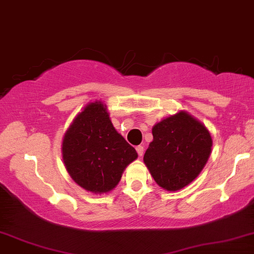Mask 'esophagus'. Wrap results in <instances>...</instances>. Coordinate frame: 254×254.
Returning <instances> with one entry per match:
<instances>
[{"instance_id": "obj_1", "label": "esophagus", "mask_w": 254, "mask_h": 254, "mask_svg": "<svg viewBox=\"0 0 254 254\" xmlns=\"http://www.w3.org/2000/svg\"><path fill=\"white\" fill-rule=\"evenodd\" d=\"M136 151H137L138 155H139V157H141V155L144 154V146H141V145H138V146L136 147Z\"/></svg>"}]
</instances>
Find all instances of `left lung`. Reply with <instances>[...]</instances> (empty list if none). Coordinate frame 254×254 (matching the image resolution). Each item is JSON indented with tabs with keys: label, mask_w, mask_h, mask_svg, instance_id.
Here are the masks:
<instances>
[{
	"label": "left lung",
	"mask_w": 254,
	"mask_h": 254,
	"mask_svg": "<svg viewBox=\"0 0 254 254\" xmlns=\"http://www.w3.org/2000/svg\"><path fill=\"white\" fill-rule=\"evenodd\" d=\"M152 134L144 162L154 181L170 191L190 184L211 152L212 140L204 125L180 111L155 124Z\"/></svg>",
	"instance_id": "8db88e82"
}]
</instances>
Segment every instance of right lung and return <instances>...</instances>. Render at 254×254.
Here are the masks:
<instances>
[{
	"label": "right lung",
	"instance_id": "right-lung-1",
	"mask_svg": "<svg viewBox=\"0 0 254 254\" xmlns=\"http://www.w3.org/2000/svg\"><path fill=\"white\" fill-rule=\"evenodd\" d=\"M138 157L115 130L107 107L88 104L67 130L63 158L74 181L88 191L107 192L116 187L125 167Z\"/></svg>",
	"mask_w": 254,
	"mask_h": 254
}]
</instances>
